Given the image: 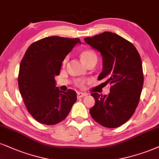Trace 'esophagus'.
<instances>
[{"label": "esophagus", "mask_w": 159, "mask_h": 159, "mask_svg": "<svg viewBox=\"0 0 159 159\" xmlns=\"http://www.w3.org/2000/svg\"><path fill=\"white\" fill-rule=\"evenodd\" d=\"M86 96L85 93H82V92H78L77 93V98H82Z\"/></svg>", "instance_id": "1"}]
</instances>
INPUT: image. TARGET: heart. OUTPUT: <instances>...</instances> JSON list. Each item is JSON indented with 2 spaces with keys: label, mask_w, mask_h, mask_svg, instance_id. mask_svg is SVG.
<instances>
[{
  "label": "heart",
  "mask_w": 159,
  "mask_h": 159,
  "mask_svg": "<svg viewBox=\"0 0 159 159\" xmlns=\"http://www.w3.org/2000/svg\"><path fill=\"white\" fill-rule=\"evenodd\" d=\"M81 58L82 60H83V61L85 62V65H87L88 63H89V62H91L92 61H94V60L95 61L97 60V54H96V53L94 52H93V51L91 50L83 51V52L81 53ZM68 57H66L64 59L63 62H62L63 65L66 64V62H68Z\"/></svg>",
  "instance_id": "1"
}]
</instances>
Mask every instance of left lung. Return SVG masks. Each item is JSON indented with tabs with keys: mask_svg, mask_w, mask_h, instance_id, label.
Instances as JSON below:
<instances>
[{
	"mask_svg": "<svg viewBox=\"0 0 159 159\" xmlns=\"http://www.w3.org/2000/svg\"><path fill=\"white\" fill-rule=\"evenodd\" d=\"M84 40L102 57V71L98 80L111 85L108 95L91 93L95 105L90 114L104 127H118L130 119L139 102L144 83L140 55L131 43L113 32Z\"/></svg>",
	"mask_w": 159,
	"mask_h": 159,
	"instance_id": "obj_1",
	"label": "left lung"
}]
</instances>
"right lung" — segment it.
<instances>
[{"mask_svg": "<svg viewBox=\"0 0 159 159\" xmlns=\"http://www.w3.org/2000/svg\"><path fill=\"white\" fill-rule=\"evenodd\" d=\"M77 43H81L79 38L47 37L31 45L21 60L20 93L29 113L40 123L60 122L76 102V91H60L54 76L60 74L62 62Z\"/></svg>", "mask_w": 159, "mask_h": 159, "instance_id": "right-lung-1", "label": "right lung"}]
</instances>
